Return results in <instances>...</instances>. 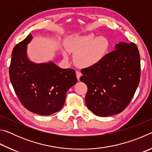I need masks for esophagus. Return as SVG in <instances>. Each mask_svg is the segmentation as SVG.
I'll use <instances>...</instances> for the list:
<instances>
[{
  "label": "esophagus",
  "mask_w": 152,
  "mask_h": 152,
  "mask_svg": "<svg viewBox=\"0 0 152 152\" xmlns=\"http://www.w3.org/2000/svg\"><path fill=\"white\" fill-rule=\"evenodd\" d=\"M76 77H77V79L78 80H80V76H82V74H81V72H79V71H76Z\"/></svg>",
  "instance_id": "1"
}]
</instances>
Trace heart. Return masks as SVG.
<instances>
[{"instance_id": "b5f03b06", "label": "heart", "mask_w": 152, "mask_h": 152, "mask_svg": "<svg viewBox=\"0 0 152 152\" xmlns=\"http://www.w3.org/2000/svg\"><path fill=\"white\" fill-rule=\"evenodd\" d=\"M67 51L73 53L74 61L80 68H91L101 62L107 54L109 42L103 36L95 37L92 33L84 35H76L66 41ZM64 58L68 60V53L62 51Z\"/></svg>"}]
</instances>
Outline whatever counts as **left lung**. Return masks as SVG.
Returning a JSON list of instances; mask_svg holds the SVG:
<instances>
[{"instance_id":"8db88e82","label":"left lung","mask_w":152,"mask_h":152,"mask_svg":"<svg viewBox=\"0 0 152 152\" xmlns=\"http://www.w3.org/2000/svg\"><path fill=\"white\" fill-rule=\"evenodd\" d=\"M97 65L82 69L81 82L88 88V109L99 117L124 110L130 103L140 80L141 64L134 43L121 42Z\"/></svg>"}]
</instances>
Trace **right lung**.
I'll use <instances>...</instances> for the list:
<instances>
[{
	"label": "right lung",
	"instance_id": "right-lung-1",
	"mask_svg": "<svg viewBox=\"0 0 152 152\" xmlns=\"http://www.w3.org/2000/svg\"><path fill=\"white\" fill-rule=\"evenodd\" d=\"M29 34L15 46L9 66L10 80L25 109L39 115H52L64 106L68 90L76 84L73 69H61L52 62L36 64L27 57Z\"/></svg>",
	"mask_w": 152,
	"mask_h": 152
}]
</instances>
